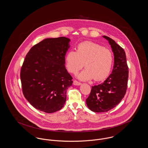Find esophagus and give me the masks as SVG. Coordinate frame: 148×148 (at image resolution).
I'll return each mask as SVG.
<instances>
[{
	"label": "esophagus",
	"instance_id": "34e87169",
	"mask_svg": "<svg viewBox=\"0 0 148 148\" xmlns=\"http://www.w3.org/2000/svg\"><path fill=\"white\" fill-rule=\"evenodd\" d=\"M81 84V83L79 82L77 80H74L73 81V85L74 86H80Z\"/></svg>",
	"mask_w": 148,
	"mask_h": 148
}]
</instances>
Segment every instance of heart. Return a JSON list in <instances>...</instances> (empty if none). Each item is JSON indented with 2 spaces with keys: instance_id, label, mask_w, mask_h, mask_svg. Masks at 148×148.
Segmentation results:
<instances>
[{
  "instance_id": "b5f03b06",
  "label": "heart",
  "mask_w": 148,
  "mask_h": 148,
  "mask_svg": "<svg viewBox=\"0 0 148 148\" xmlns=\"http://www.w3.org/2000/svg\"><path fill=\"white\" fill-rule=\"evenodd\" d=\"M113 55L109 49L90 41L79 44L76 51L70 50L65 56V65L70 73L75 74L84 66L78 75L81 80L94 78L96 81L106 78L110 73L113 64Z\"/></svg>"
}]
</instances>
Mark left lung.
<instances>
[{
  "label": "left lung",
  "mask_w": 148,
  "mask_h": 148,
  "mask_svg": "<svg viewBox=\"0 0 148 148\" xmlns=\"http://www.w3.org/2000/svg\"><path fill=\"white\" fill-rule=\"evenodd\" d=\"M110 44L114 55L112 73L103 83L92 87L86 99L88 107L95 112H107L121 101L126 94L129 68L126 54L121 47L112 38L103 36Z\"/></svg>",
  "instance_id": "8db88e82"
}]
</instances>
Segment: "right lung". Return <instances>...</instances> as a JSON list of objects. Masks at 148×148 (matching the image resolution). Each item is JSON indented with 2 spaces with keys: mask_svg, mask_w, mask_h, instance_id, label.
I'll use <instances>...</instances> for the list:
<instances>
[{
  "mask_svg": "<svg viewBox=\"0 0 148 148\" xmlns=\"http://www.w3.org/2000/svg\"><path fill=\"white\" fill-rule=\"evenodd\" d=\"M70 39L46 38L27 53L20 77L23 94L37 110L53 113L63 107L66 90L73 84L65 66Z\"/></svg>",
  "mask_w": 148,
  "mask_h": 148,
  "instance_id": "1",
  "label": "right lung"
}]
</instances>
